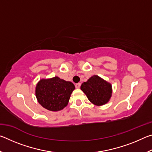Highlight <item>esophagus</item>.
Returning <instances> with one entry per match:
<instances>
[{
	"label": "esophagus",
	"instance_id": "obj_1",
	"mask_svg": "<svg viewBox=\"0 0 152 152\" xmlns=\"http://www.w3.org/2000/svg\"><path fill=\"white\" fill-rule=\"evenodd\" d=\"M80 85H81V84H80V83H77V84H76L75 86H76V88H79L80 87Z\"/></svg>",
	"mask_w": 152,
	"mask_h": 152
}]
</instances>
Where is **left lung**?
Wrapping results in <instances>:
<instances>
[{
    "mask_svg": "<svg viewBox=\"0 0 152 152\" xmlns=\"http://www.w3.org/2000/svg\"><path fill=\"white\" fill-rule=\"evenodd\" d=\"M80 89L89 101L97 106L107 103L112 95L111 84L96 75L92 76L83 82Z\"/></svg>",
    "mask_w": 152,
    "mask_h": 152,
    "instance_id": "obj_1",
    "label": "left lung"
}]
</instances>
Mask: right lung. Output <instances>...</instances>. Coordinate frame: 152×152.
<instances>
[{
  "mask_svg": "<svg viewBox=\"0 0 152 152\" xmlns=\"http://www.w3.org/2000/svg\"><path fill=\"white\" fill-rule=\"evenodd\" d=\"M74 89L75 86L71 82L55 76L40 80L36 86L35 95L43 108L51 111H58L67 106Z\"/></svg>",
  "mask_w": 152,
  "mask_h": 152,
  "instance_id": "1",
  "label": "right lung"
}]
</instances>
